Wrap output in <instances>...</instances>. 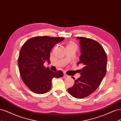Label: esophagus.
<instances>
[{"label": "esophagus", "instance_id": "34e87169", "mask_svg": "<svg viewBox=\"0 0 121 121\" xmlns=\"http://www.w3.org/2000/svg\"><path fill=\"white\" fill-rule=\"evenodd\" d=\"M68 77H69V76L68 75H66V74H64V77H63V78H64V79H66V78H68Z\"/></svg>", "mask_w": 121, "mask_h": 121}]
</instances>
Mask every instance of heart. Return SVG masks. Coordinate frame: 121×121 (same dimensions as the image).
<instances>
[{"instance_id":"1","label":"heart","mask_w":121,"mask_h":121,"mask_svg":"<svg viewBox=\"0 0 121 121\" xmlns=\"http://www.w3.org/2000/svg\"><path fill=\"white\" fill-rule=\"evenodd\" d=\"M68 45H75V44L74 43H69Z\"/></svg>"}]
</instances>
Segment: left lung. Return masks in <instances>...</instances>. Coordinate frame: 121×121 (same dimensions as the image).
<instances>
[{"label": "left lung", "mask_w": 121, "mask_h": 121, "mask_svg": "<svg viewBox=\"0 0 121 121\" xmlns=\"http://www.w3.org/2000/svg\"><path fill=\"white\" fill-rule=\"evenodd\" d=\"M81 54L77 65H82L80 77L75 80L73 87L68 89L71 95L76 98L89 96L99 86L106 75L107 56L103 47L95 40L79 37Z\"/></svg>", "instance_id": "obj_1"}]
</instances>
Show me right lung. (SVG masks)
<instances>
[{
  "instance_id": "right-lung-1",
  "label": "right lung",
  "mask_w": 121,
  "mask_h": 121,
  "mask_svg": "<svg viewBox=\"0 0 121 121\" xmlns=\"http://www.w3.org/2000/svg\"><path fill=\"white\" fill-rule=\"evenodd\" d=\"M64 40L62 37L37 36L27 40L22 47L17 62L20 76L25 85L33 92L46 93L52 88L53 78L63 77L61 71L53 72L43 64L46 61L50 63V51Z\"/></svg>"
}]
</instances>
